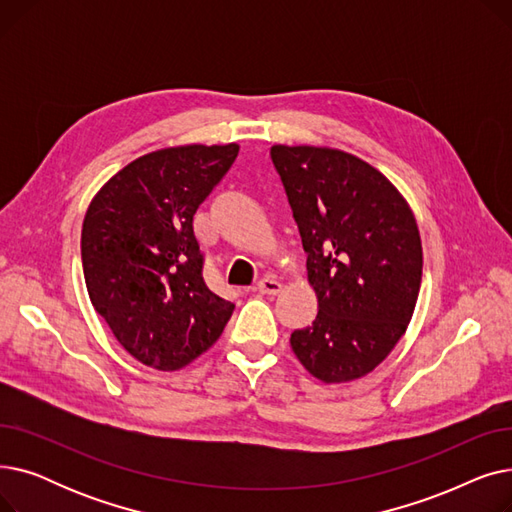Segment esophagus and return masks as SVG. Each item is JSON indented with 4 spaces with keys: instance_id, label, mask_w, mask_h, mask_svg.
I'll use <instances>...</instances> for the list:
<instances>
[{
    "instance_id": "obj_1",
    "label": "esophagus",
    "mask_w": 512,
    "mask_h": 512,
    "mask_svg": "<svg viewBox=\"0 0 512 512\" xmlns=\"http://www.w3.org/2000/svg\"><path fill=\"white\" fill-rule=\"evenodd\" d=\"M255 290L261 294H278L282 290V284L276 278H263V280H259Z\"/></svg>"
}]
</instances>
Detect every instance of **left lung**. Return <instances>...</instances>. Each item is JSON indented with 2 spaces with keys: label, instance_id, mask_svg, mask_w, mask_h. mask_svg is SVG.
Masks as SVG:
<instances>
[{
  "label": "left lung",
  "instance_id": "obj_1",
  "mask_svg": "<svg viewBox=\"0 0 512 512\" xmlns=\"http://www.w3.org/2000/svg\"><path fill=\"white\" fill-rule=\"evenodd\" d=\"M307 251L313 324L290 346L315 378L351 382L405 334L421 286V240L407 201L363 159L324 147L270 149Z\"/></svg>",
  "mask_w": 512,
  "mask_h": 512
}]
</instances>
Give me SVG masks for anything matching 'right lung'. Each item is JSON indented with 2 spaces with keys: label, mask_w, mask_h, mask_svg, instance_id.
I'll return each instance as SVG.
<instances>
[{
  "label": "right lung",
  "mask_w": 512,
  "mask_h": 512,
  "mask_svg": "<svg viewBox=\"0 0 512 512\" xmlns=\"http://www.w3.org/2000/svg\"><path fill=\"white\" fill-rule=\"evenodd\" d=\"M238 145H186L134 159L91 201L80 255L95 311L141 363L172 371L218 340L234 305L211 292L195 213Z\"/></svg>",
  "instance_id": "1"
}]
</instances>
